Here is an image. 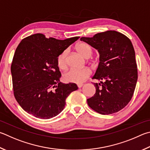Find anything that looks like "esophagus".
<instances>
[{
	"label": "esophagus",
	"mask_w": 150,
	"mask_h": 150,
	"mask_svg": "<svg viewBox=\"0 0 150 150\" xmlns=\"http://www.w3.org/2000/svg\"><path fill=\"white\" fill-rule=\"evenodd\" d=\"M83 84H82V83H79V84H77V86L79 87V88H81V87L83 86Z\"/></svg>",
	"instance_id": "1"
}]
</instances>
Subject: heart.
<instances>
[{
  "label": "heart",
  "mask_w": 150,
  "mask_h": 150,
  "mask_svg": "<svg viewBox=\"0 0 150 150\" xmlns=\"http://www.w3.org/2000/svg\"><path fill=\"white\" fill-rule=\"evenodd\" d=\"M75 48L79 54L84 58H88L92 56V49L91 46L86 42H81L79 43ZM67 50H65L57 57L56 62L59 69H66L67 66ZM91 70L88 68H84L81 69H70L64 74V79L66 82L81 83L84 82L91 75Z\"/></svg>",
  "instance_id": "heart-1"
}]
</instances>
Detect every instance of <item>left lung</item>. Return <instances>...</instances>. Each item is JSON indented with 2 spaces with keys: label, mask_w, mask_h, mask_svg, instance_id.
<instances>
[{
  "label": "left lung",
  "mask_w": 150,
  "mask_h": 150,
  "mask_svg": "<svg viewBox=\"0 0 150 150\" xmlns=\"http://www.w3.org/2000/svg\"><path fill=\"white\" fill-rule=\"evenodd\" d=\"M100 53V63L93 79L96 93L87 99L89 107L102 115L121 110L130 101L138 79L135 52L130 40L115 31H106L92 37H81Z\"/></svg>",
  "instance_id": "left-lung-1"
}]
</instances>
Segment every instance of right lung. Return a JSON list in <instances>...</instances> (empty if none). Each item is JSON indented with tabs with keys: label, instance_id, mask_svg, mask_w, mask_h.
I'll use <instances>...</instances> for the list:
<instances>
[{
	"label": "right lung",
	"instance_id": "obj_1",
	"mask_svg": "<svg viewBox=\"0 0 150 150\" xmlns=\"http://www.w3.org/2000/svg\"><path fill=\"white\" fill-rule=\"evenodd\" d=\"M65 40L37 33L24 38L16 48L11 65L13 95L24 111L35 117L48 119L61 112L75 83H62L56 59L79 39Z\"/></svg>",
	"mask_w": 150,
	"mask_h": 150
}]
</instances>
